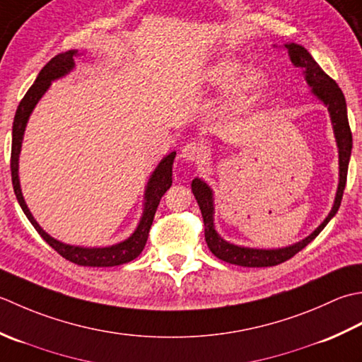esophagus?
<instances>
[{
	"label": "esophagus",
	"instance_id": "34e87169",
	"mask_svg": "<svg viewBox=\"0 0 362 362\" xmlns=\"http://www.w3.org/2000/svg\"><path fill=\"white\" fill-rule=\"evenodd\" d=\"M204 146L200 142H189L181 150V158L187 162H200L204 158Z\"/></svg>",
	"mask_w": 362,
	"mask_h": 362
}]
</instances>
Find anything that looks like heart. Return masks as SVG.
Instances as JSON below:
<instances>
[{
    "instance_id": "heart-1",
    "label": "heart",
    "mask_w": 362,
    "mask_h": 362,
    "mask_svg": "<svg viewBox=\"0 0 362 362\" xmlns=\"http://www.w3.org/2000/svg\"><path fill=\"white\" fill-rule=\"evenodd\" d=\"M198 83L208 88L231 87L234 105L245 106L262 90L267 84V79L261 70H245V64L240 59L223 56L202 70Z\"/></svg>"
}]
</instances>
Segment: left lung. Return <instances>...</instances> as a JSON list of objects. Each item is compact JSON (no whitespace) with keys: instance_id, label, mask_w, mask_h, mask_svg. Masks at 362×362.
<instances>
[{"instance_id":"8db88e82","label":"left lung","mask_w":362,"mask_h":362,"mask_svg":"<svg viewBox=\"0 0 362 362\" xmlns=\"http://www.w3.org/2000/svg\"><path fill=\"white\" fill-rule=\"evenodd\" d=\"M284 48L289 53V57L295 67L303 70V75L308 86L311 87V92L314 97L319 98L323 105L328 107V112L331 117V123H333V131L337 144L339 151V184L337 192L334 198V204L331 208L328 217L315 228V230L293 245L284 247V248H250V247H240L234 245V243L226 242L223 238H220L218 233L214 228V194L212 189L206 184L203 180L195 178L192 181V192H194L195 200L200 206L203 222H204V239L208 243L209 250L214 256L225 262H230L234 265H242V267H272V265H278L292 256L297 255L300 250H303L309 242H313L320 231L328 225L331 218L336 216V212L341 206L345 182H346V172H349V162L351 156V131L349 124V117H346V103L345 97L341 90V87L336 84L334 79H331L325 71L320 69L309 51L297 45V43H286Z\"/></svg>"}]
</instances>
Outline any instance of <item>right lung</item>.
Masks as SVG:
<instances>
[{
  "instance_id": "right-lung-1",
  "label": "right lung",
  "mask_w": 362,
  "mask_h": 362,
  "mask_svg": "<svg viewBox=\"0 0 362 362\" xmlns=\"http://www.w3.org/2000/svg\"><path fill=\"white\" fill-rule=\"evenodd\" d=\"M78 56H79L78 49H70V51H65V53L54 56L45 65V67L40 70L39 76H37V79L34 81V84L29 87V90L26 92L23 100L20 101L16 117H13V127H12V151H11L12 186L21 209H23L25 216L35 228V231L39 233L42 235V239L45 240L51 248H54L62 257H65V259L73 264L84 265V267H114V265H122L136 259V257L142 253L146 239H148L150 228H151L154 214H156L160 198L172 186V167H173L176 153L172 151L170 154H167V156L159 162L156 170H154L153 175L150 176V180L146 182V187H145V194H144L145 203H144L142 217H140V222L136 228V231L132 233L128 239H124L123 242H119L110 247L84 248V247L69 245V243H64L61 240L51 238L48 233L43 231L40 225L35 222L31 211L28 209L23 194H21L20 180H18V158L21 151V142H23L29 115H31L35 105L43 97V93L48 90L51 83H53L54 79L69 75V73L75 69V57Z\"/></svg>"
}]
</instances>
